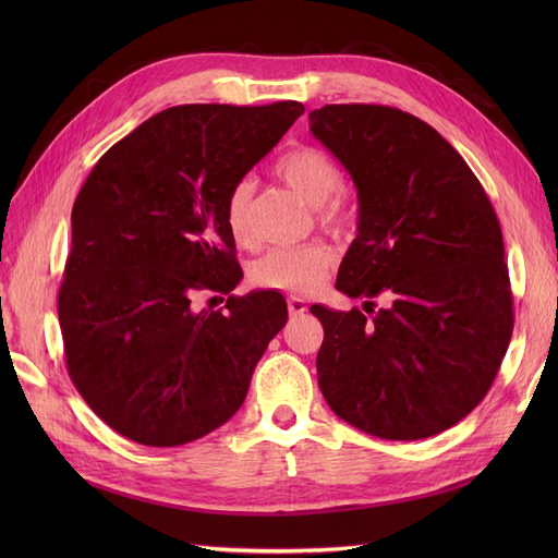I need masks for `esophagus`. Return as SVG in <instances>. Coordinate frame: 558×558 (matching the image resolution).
<instances>
[{
    "label": "esophagus",
    "mask_w": 558,
    "mask_h": 558,
    "mask_svg": "<svg viewBox=\"0 0 558 558\" xmlns=\"http://www.w3.org/2000/svg\"><path fill=\"white\" fill-rule=\"evenodd\" d=\"M289 312H291V316L305 314V312H307V302L302 300L300 295H291V298H289Z\"/></svg>",
    "instance_id": "34e87169"
}]
</instances>
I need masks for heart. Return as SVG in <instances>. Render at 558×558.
Masks as SVG:
<instances>
[{
	"label": "heart",
	"instance_id": "b5f03b06",
	"mask_svg": "<svg viewBox=\"0 0 558 558\" xmlns=\"http://www.w3.org/2000/svg\"><path fill=\"white\" fill-rule=\"evenodd\" d=\"M277 177L289 189L318 207L320 221L328 226H347L349 211L340 199H332L342 185V172L337 162L316 146H295L277 160ZM226 226L232 240L240 246L251 244V183L240 181L226 199ZM335 256L326 244L279 246L267 251L263 258L251 265V281L260 289L310 293L326 281Z\"/></svg>",
	"mask_w": 558,
	"mask_h": 558
}]
</instances>
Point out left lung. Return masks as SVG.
Here are the masks:
<instances>
[{"label": "left lung", "mask_w": 558, "mask_h": 558, "mask_svg": "<svg viewBox=\"0 0 558 558\" xmlns=\"http://www.w3.org/2000/svg\"><path fill=\"white\" fill-rule=\"evenodd\" d=\"M310 130L359 191V234L335 289L363 310L312 305L324 326L320 393L363 433L424 440L477 408L510 344L496 211L459 150L412 113L326 105Z\"/></svg>", "instance_id": "8db88e82"}]
</instances>
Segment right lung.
Returning <instances> with one entry per match:
<instances>
[{
	"mask_svg": "<svg viewBox=\"0 0 558 558\" xmlns=\"http://www.w3.org/2000/svg\"><path fill=\"white\" fill-rule=\"evenodd\" d=\"M300 102L183 105L148 118L97 160L72 209L58 316L66 373L90 410L146 447H179L242 408L286 326L277 291L195 310L242 279L226 199L277 146Z\"/></svg>",
	"mask_w": 558,
	"mask_h": 558,
	"instance_id": "1",
	"label": "right lung"
}]
</instances>
